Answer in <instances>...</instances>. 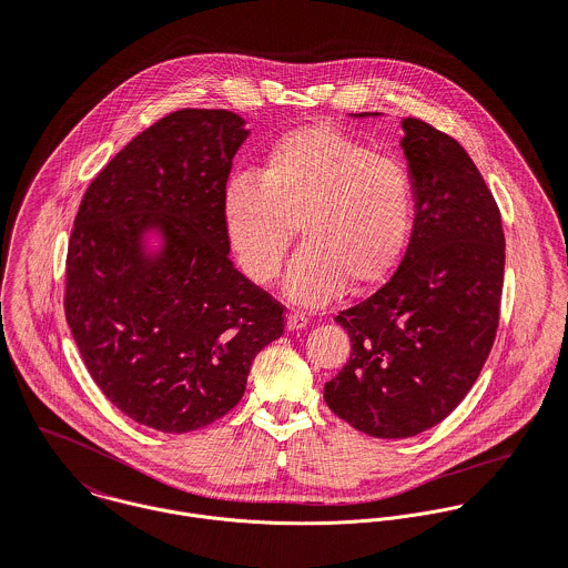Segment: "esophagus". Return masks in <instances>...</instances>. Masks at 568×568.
Instances as JSON below:
<instances>
[{
    "label": "esophagus",
    "instance_id": "34e87169",
    "mask_svg": "<svg viewBox=\"0 0 568 568\" xmlns=\"http://www.w3.org/2000/svg\"><path fill=\"white\" fill-rule=\"evenodd\" d=\"M306 324H308V317L304 313H300V311H293L286 317V328L288 331H302V328H306Z\"/></svg>",
    "mask_w": 568,
    "mask_h": 568
}]
</instances>
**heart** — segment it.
Listing matches in <instances>:
<instances>
[{
  "label": "heart",
  "mask_w": 568,
  "mask_h": 568,
  "mask_svg": "<svg viewBox=\"0 0 568 568\" xmlns=\"http://www.w3.org/2000/svg\"><path fill=\"white\" fill-rule=\"evenodd\" d=\"M409 172L328 125L280 139L257 179L222 191V226L242 271L257 284L277 277L293 226L297 251L284 288L300 304L333 300L346 284L368 288L403 257L414 226Z\"/></svg>",
  "instance_id": "1"
}]
</instances>
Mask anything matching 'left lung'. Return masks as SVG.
I'll list each match as a JSON object with an SVG mask.
<instances>
[{
    "mask_svg": "<svg viewBox=\"0 0 568 568\" xmlns=\"http://www.w3.org/2000/svg\"><path fill=\"white\" fill-rule=\"evenodd\" d=\"M400 128L416 193L409 244L375 295L335 317L353 348L324 385L328 407L375 438L416 436L467 396L496 339L505 280L503 217L469 154L418 119Z\"/></svg>",
    "mask_w": 568,
    "mask_h": 568,
    "instance_id": "1",
    "label": "left lung"
}]
</instances>
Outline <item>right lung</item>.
Wrapping results in <instances>:
<instances>
[{
  "instance_id": "add662e5",
  "label": "right lung",
  "mask_w": 568,
  "mask_h": 568,
  "mask_svg": "<svg viewBox=\"0 0 568 568\" xmlns=\"http://www.w3.org/2000/svg\"><path fill=\"white\" fill-rule=\"evenodd\" d=\"M229 110H179L85 191L65 260V320L101 392L132 420L200 429L244 394L284 306L229 260L222 191L246 141ZM150 232L162 246H146Z\"/></svg>"
}]
</instances>
